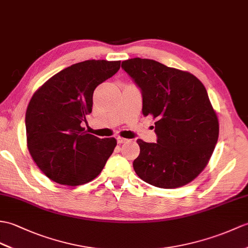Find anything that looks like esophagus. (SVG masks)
<instances>
[{"instance_id":"34e87169","label":"esophagus","mask_w":248,"mask_h":248,"mask_svg":"<svg viewBox=\"0 0 248 248\" xmlns=\"http://www.w3.org/2000/svg\"><path fill=\"white\" fill-rule=\"evenodd\" d=\"M126 140V138H124V137H117V142L118 143H124V142H125Z\"/></svg>"}]
</instances>
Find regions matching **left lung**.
I'll list each match as a JSON object with an SVG mask.
<instances>
[{
	"label": "left lung",
	"instance_id": "obj_1",
	"mask_svg": "<svg viewBox=\"0 0 248 248\" xmlns=\"http://www.w3.org/2000/svg\"><path fill=\"white\" fill-rule=\"evenodd\" d=\"M122 67L141 90L143 116L156 119L157 142L137 140L136 174L158 188L187 185L208 164L218 137L205 86L194 75L151 59H129Z\"/></svg>",
	"mask_w": 248,
	"mask_h": 248
}]
</instances>
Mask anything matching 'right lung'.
I'll use <instances>...</instances> for the list:
<instances>
[{"label":"right lung","instance_id":"obj_1","mask_svg":"<svg viewBox=\"0 0 248 248\" xmlns=\"http://www.w3.org/2000/svg\"><path fill=\"white\" fill-rule=\"evenodd\" d=\"M120 68V61L86 60L68 66L34 92L25 125L27 148L43 173L61 185L78 186L99 175L117 141L86 133L98 85Z\"/></svg>","mask_w":248,"mask_h":248}]
</instances>
